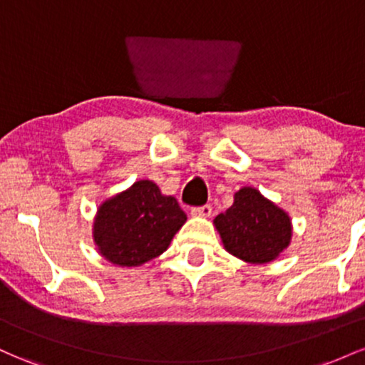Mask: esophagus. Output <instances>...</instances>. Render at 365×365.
<instances>
[{"label":"esophagus","mask_w":365,"mask_h":365,"mask_svg":"<svg viewBox=\"0 0 365 365\" xmlns=\"http://www.w3.org/2000/svg\"><path fill=\"white\" fill-rule=\"evenodd\" d=\"M211 212H212V207L209 206V204H204V206H195V207L190 209L192 216L207 217V216H211Z\"/></svg>","instance_id":"1"}]
</instances>
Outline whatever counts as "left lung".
<instances>
[{
  "label": "left lung",
  "mask_w": 365,
  "mask_h": 365,
  "mask_svg": "<svg viewBox=\"0 0 365 365\" xmlns=\"http://www.w3.org/2000/svg\"><path fill=\"white\" fill-rule=\"evenodd\" d=\"M215 225L225 249L252 264L273 261L292 238L287 212L250 187L237 192L233 206L217 215Z\"/></svg>",
  "instance_id": "left-lung-1"
}]
</instances>
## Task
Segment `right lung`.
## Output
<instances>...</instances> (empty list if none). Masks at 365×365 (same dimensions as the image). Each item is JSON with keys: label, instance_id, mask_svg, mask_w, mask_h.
<instances>
[{"label": "right lung", "instance_id": "add662e5", "mask_svg": "<svg viewBox=\"0 0 365 365\" xmlns=\"http://www.w3.org/2000/svg\"><path fill=\"white\" fill-rule=\"evenodd\" d=\"M185 221L175 197L161 195L156 183L140 180L99 207L94 240L108 261L139 266L165 252Z\"/></svg>", "mask_w": 365, "mask_h": 365}]
</instances>
